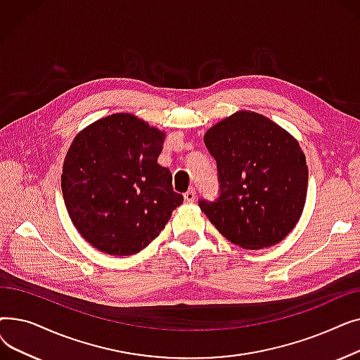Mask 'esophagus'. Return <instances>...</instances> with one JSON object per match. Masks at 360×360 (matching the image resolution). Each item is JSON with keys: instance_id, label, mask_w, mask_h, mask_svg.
<instances>
[{"instance_id": "34e87169", "label": "esophagus", "mask_w": 360, "mask_h": 360, "mask_svg": "<svg viewBox=\"0 0 360 360\" xmlns=\"http://www.w3.org/2000/svg\"><path fill=\"white\" fill-rule=\"evenodd\" d=\"M184 198L186 202H193L195 200V188H190V190L184 194Z\"/></svg>"}]
</instances>
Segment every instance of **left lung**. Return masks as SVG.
I'll return each mask as SVG.
<instances>
[{"label": "left lung", "instance_id": "left-lung-1", "mask_svg": "<svg viewBox=\"0 0 360 360\" xmlns=\"http://www.w3.org/2000/svg\"><path fill=\"white\" fill-rule=\"evenodd\" d=\"M217 162L220 195L200 200L216 229L245 250L285 239L304 212L308 166L297 140L251 110H239L205 132Z\"/></svg>", "mask_w": 360, "mask_h": 360}]
</instances>
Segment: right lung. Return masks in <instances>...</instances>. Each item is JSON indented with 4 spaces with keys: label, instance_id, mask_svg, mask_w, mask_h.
Returning <instances> with one entry per match:
<instances>
[{
    "label": "right lung",
    "instance_id": "1",
    "mask_svg": "<svg viewBox=\"0 0 360 360\" xmlns=\"http://www.w3.org/2000/svg\"><path fill=\"white\" fill-rule=\"evenodd\" d=\"M163 141V131L131 113H113L75 136L61 188L72 224L91 247L137 254L182 204L170 170L158 163Z\"/></svg>",
    "mask_w": 360,
    "mask_h": 360
}]
</instances>
